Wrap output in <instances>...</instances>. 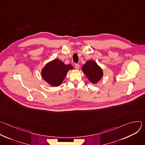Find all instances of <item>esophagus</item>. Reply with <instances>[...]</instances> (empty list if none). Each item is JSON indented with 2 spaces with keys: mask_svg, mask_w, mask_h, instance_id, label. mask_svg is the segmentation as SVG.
<instances>
[{
  "mask_svg": "<svg viewBox=\"0 0 145 145\" xmlns=\"http://www.w3.org/2000/svg\"><path fill=\"white\" fill-rule=\"evenodd\" d=\"M74 67H75V68H76V69H78L80 68V65H79V64H76L74 65Z\"/></svg>",
  "mask_w": 145,
  "mask_h": 145,
  "instance_id": "obj_1",
  "label": "esophagus"
}]
</instances>
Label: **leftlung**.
<instances>
[{"mask_svg":"<svg viewBox=\"0 0 145 145\" xmlns=\"http://www.w3.org/2000/svg\"><path fill=\"white\" fill-rule=\"evenodd\" d=\"M82 71L93 84H96L103 76L101 68L97 64L96 62L92 60L88 61L82 66Z\"/></svg>","mask_w":145,"mask_h":145,"instance_id":"obj_1","label":"left lung"}]
</instances>
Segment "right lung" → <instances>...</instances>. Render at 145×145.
<instances>
[{
	"label": "right lung",
	"mask_w": 145,
	"mask_h": 145,
	"mask_svg": "<svg viewBox=\"0 0 145 145\" xmlns=\"http://www.w3.org/2000/svg\"><path fill=\"white\" fill-rule=\"evenodd\" d=\"M73 69L71 64L65 65L63 61L55 59L44 67L41 71L43 79L53 87L60 86L64 80L68 72Z\"/></svg>",
	"instance_id": "1"
}]
</instances>
